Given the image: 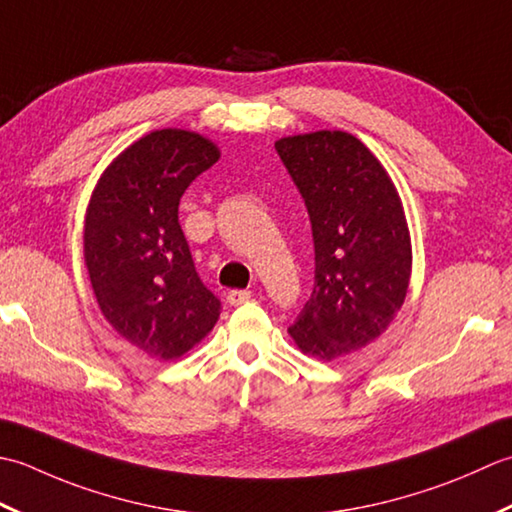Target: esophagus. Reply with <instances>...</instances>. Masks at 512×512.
Instances as JSON below:
<instances>
[{
	"instance_id": "obj_1",
	"label": "esophagus",
	"mask_w": 512,
	"mask_h": 512,
	"mask_svg": "<svg viewBox=\"0 0 512 512\" xmlns=\"http://www.w3.org/2000/svg\"><path fill=\"white\" fill-rule=\"evenodd\" d=\"M249 298H252V291H247V289H232V291H227V302L232 307H238V305H243V302H247Z\"/></svg>"
}]
</instances>
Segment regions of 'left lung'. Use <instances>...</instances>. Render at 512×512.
Returning a JSON list of instances; mask_svg holds the SVG:
<instances>
[{
    "label": "left lung",
    "mask_w": 512,
    "mask_h": 512,
    "mask_svg": "<svg viewBox=\"0 0 512 512\" xmlns=\"http://www.w3.org/2000/svg\"><path fill=\"white\" fill-rule=\"evenodd\" d=\"M305 198L316 285L289 336L305 356L331 362L389 329L411 280V234L389 172L349 132L318 130L276 141Z\"/></svg>",
    "instance_id": "left-lung-1"
}]
</instances>
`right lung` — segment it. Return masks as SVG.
Instances as JSON below:
<instances>
[{
  "mask_svg": "<svg viewBox=\"0 0 512 512\" xmlns=\"http://www.w3.org/2000/svg\"><path fill=\"white\" fill-rule=\"evenodd\" d=\"M221 159L203 134L163 128L114 156L92 190L83 260L112 329L156 360H176L216 325L221 302L198 278L179 201Z\"/></svg>",
  "mask_w": 512,
  "mask_h": 512,
  "instance_id": "add662e5",
  "label": "right lung"
}]
</instances>
